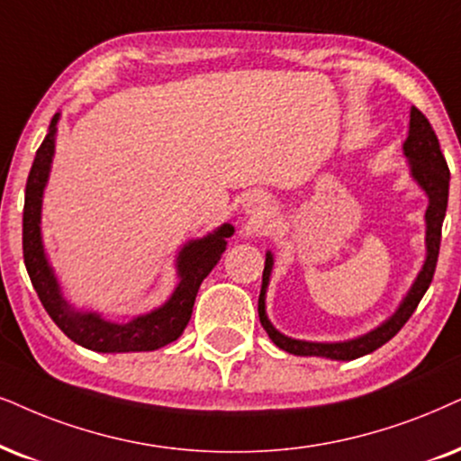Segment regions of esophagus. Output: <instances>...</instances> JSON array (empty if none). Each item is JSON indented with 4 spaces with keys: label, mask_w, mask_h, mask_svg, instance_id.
Wrapping results in <instances>:
<instances>
[{
    "label": "esophagus",
    "mask_w": 461,
    "mask_h": 461,
    "mask_svg": "<svg viewBox=\"0 0 461 461\" xmlns=\"http://www.w3.org/2000/svg\"><path fill=\"white\" fill-rule=\"evenodd\" d=\"M244 214H247L249 223L261 225L267 217V202L261 195H250L244 203Z\"/></svg>",
    "instance_id": "1"
}]
</instances>
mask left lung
<instances>
[{"label": "left lung", "mask_w": 461, "mask_h": 461, "mask_svg": "<svg viewBox=\"0 0 461 461\" xmlns=\"http://www.w3.org/2000/svg\"><path fill=\"white\" fill-rule=\"evenodd\" d=\"M404 155L411 161V174L412 178L421 185V189L429 197L428 212H425V223H428V236H425V244H428V259H425L423 270L419 272L415 285H412L409 295L402 302L398 311L392 319H387L381 328L372 330L370 334L355 338V340L347 342H304V340H294V338L283 336L281 331L272 328V323L266 317V287L270 281L272 272V255H266V267H264V278H261V294H259V321L264 325V330L270 336V340L283 351L294 353V355H317V357H330V359H357L361 355H368L376 351L378 347H383L385 342L398 334L404 328V323L409 321L411 314L417 311L419 302L428 291L429 283H432L434 272H436V261H438V250H440V236H442V221H445L447 212V202H448V166L445 155L440 150V142L436 131L429 125L428 116L421 110L412 106L411 110V130L409 138L404 142Z\"/></svg>", "instance_id": "left-lung-1"}]
</instances>
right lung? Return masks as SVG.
Masks as SVG:
<instances>
[{
	"instance_id": "right-lung-1",
	"label": "right lung",
	"mask_w": 461,
	"mask_h": 461,
	"mask_svg": "<svg viewBox=\"0 0 461 461\" xmlns=\"http://www.w3.org/2000/svg\"><path fill=\"white\" fill-rule=\"evenodd\" d=\"M59 114L52 116L49 133L40 144L36 159L27 176L25 208H23V259L40 302L63 334L76 345L97 353H130L155 351L170 345L187 328L194 312L197 289L211 274L225 250V238L234 234V227L223 225L200 240L185 244L178 255L180 283L172 298L157 311L142 314L130 323H113L95 312H76L61 298L59 285L44 258L42 238H40V211H42V191L49 178L52 153H55V131Z\"/></svg>"
}]
</instances>
